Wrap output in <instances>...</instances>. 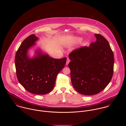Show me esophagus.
Segmentation results:
<instances>
[{
  "instance_id": "esophagus-1",
  "label": "esophagus",
  "mask_w": 126,
  "mask_h": 126,
  "mask_svg": "<svg viewBox=\"0 0 126 126\" xmlns=\"http://www.w3.org/2000/svg\"><path fill=\"white\" fill-rule=\"evenodd\" d=\"M69 62H70V60H69V59H67L66 63V65H68Z\"/></svg>"
}]
</instances>
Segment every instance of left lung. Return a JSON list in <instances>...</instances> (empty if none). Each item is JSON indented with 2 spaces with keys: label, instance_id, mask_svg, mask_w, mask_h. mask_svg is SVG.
Instances as JSON below:
<instances>
[{
  "label": "left lung",
  "instance_id": "1",
  "mask_svg": "<svg viewBox=\"0 0 126 126\" xmlns=\"http://www.w3.org/2000/svg\"><path fill=\"white\" fill-rule=\"evenodd\" d=\"M96 41L69 55L68 66L75 89L83 95H94L104 90L113 73L114 56L108 41L95 34Z\"/></svg>",
  "mask_w": 126,
  "mask_h": 126
}]
</instances>
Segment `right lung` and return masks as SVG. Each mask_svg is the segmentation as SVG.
<instances>
[{
  "mask_svg": "<svg viewBox=\"0 0 126 126\" xmlns=\"http://www.w3.org/2000/svg\"><path fill=\"white\" fill-rule=\"evenodd\" d=\"M38 40L34 34L24 40L16 53L15 65L18 81L26 90L35 94H45L53 89L57 76L64 67L66 58H52L40 48L30 58L28 51Z\"/></svg>",
  "mask_w": 126,
  "mask_h": 126,
  "instance_id": "1",
  "label": "right lung"
}]
</instances>
